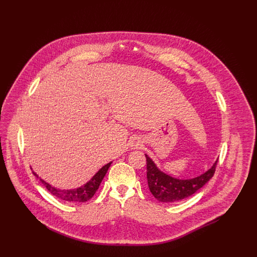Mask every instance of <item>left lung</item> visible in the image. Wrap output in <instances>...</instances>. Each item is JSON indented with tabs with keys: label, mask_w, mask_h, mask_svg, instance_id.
I'll return each instance as SVG.
<instances>
[{
	"label": "left lung",
	"mask_w": 257,
	"mask_h": 257,
	"mask_svg": "<svg viewBox=\"0 0 257 257\" xmlns=\"http://www.w3.org/2000/svg\"><path fill=\"white\" fill-rule=\"evenodd\" d=\"M146 158V178L152 194L162 202H176L187 198L199 190L212 178L217 161L204 174L199 177L180 180L161 172L155 163L145 155Z\"/></svg>",
	"instance_id": "8db88e82"
}]
</instances>
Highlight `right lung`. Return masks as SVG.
<instances>
[{
	"mask_svg": "<svg viewBox=\"0 0 257 257\" xmlns=\"http://www.w3.org/2000/svg\"><path fill=\"white\" fill-rule=\"evenodd\" d=\"M112 163H108L106 164L105 166H103L93 177L92 179L86 183V184L80 188H77V189H73V190H60V189H57L53 186H51L49 183L45 182L43 179H40L42 181L43 184L45 185V187L53 194L55 195L56 197L62 199V200H65V201H69V202H85L87 200H89L93 195L94 193L96 192V190L98 189L99 187V184L100 182L102 181L103 177L105 176L109 166H111ZM33 174L39 177L38 175H36L34 172Z\"/></svg>",
	"mask_w": 257,
	"mask_h": 257,
	"instance_id": "add662e5",
	"label": "right lung"
}]
</instances>
